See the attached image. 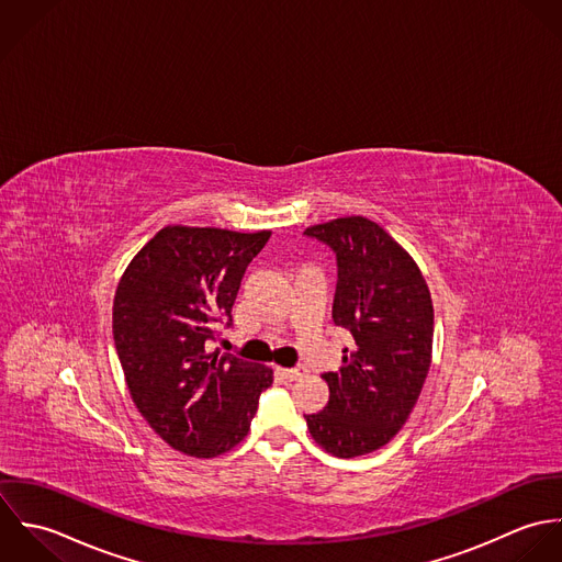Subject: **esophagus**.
Wrapping results in <instances>:
<instances>
[{
	"label": "esophagus",
	"mask_w": 562,
	"mask_h": 562,
	"mask_svg": "<svg viewBox=\"0 0 562 562\" xmlns=\"http://www.w3.org/2000/svg\"><path fill=\"white\" fill-rule=\"evenodd\" d=\"M308 373V369L304 367V364H297V367H293V369H278V375L282 378V380H286V382H293V380H297V378H302V375H306Z\"/></svg>",
	"instance_id": "34e87169"
}]
</instances>
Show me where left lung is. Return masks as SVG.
I'll use <instances>...</instances> for the list:
<instances>
[{
	"label": "left lung",
	"instance_id": "obj_1",
	"mask_svg": "<svg viewBox=\"0 0 562 562\" xmlns=\"http://www.w3.org/2000/svg\"><path fill=\"white\" fill-rule=\"evenodd\" d=\"M337 254L333 319L351 335L342 367L322 378L330 400L304 415L313 439L338 458L386 446L413 413L430 360L435 311L413 256L380 225L340 217L304 232Z\"/></svg>",
	"mask_w": 562,
	"mask_h": 562
}]
</instances>
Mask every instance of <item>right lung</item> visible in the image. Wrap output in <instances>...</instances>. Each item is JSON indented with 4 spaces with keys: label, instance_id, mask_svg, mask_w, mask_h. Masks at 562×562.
Masks as SVG:
<instances>
[{
    "label": "right lung",
    "instance_id": "1",
    "mask_svg": "<svg viewBox=\"0 0 562 562\" xmlns=\"http://www.w3.org/2000/svg\"><path fill=\"white\" fill-rule=\"evenodd\" d=\"M271 232L162 227L127 265L113 304L116 356L130 395L171 448L215 458L238 446L273 382L269 367L209 349L247 265Z\"/></svg>",
    "mask_w": 562,
    "mask_h": 562
}]
</instances>
